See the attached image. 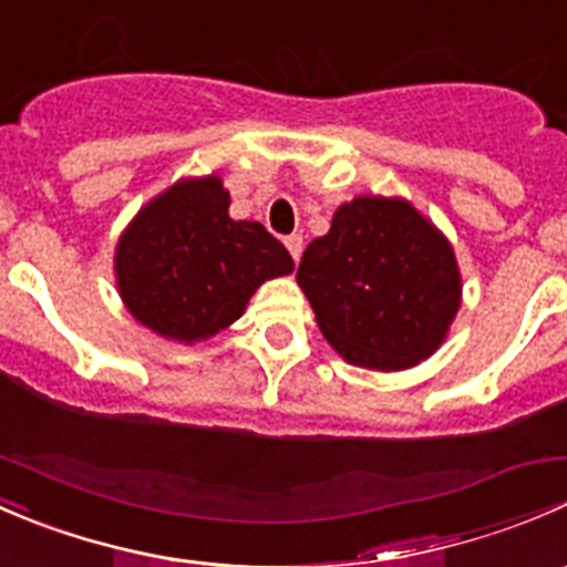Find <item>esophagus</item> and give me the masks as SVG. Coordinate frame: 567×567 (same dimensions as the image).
<instances>
[{"mask_svg": "<svg viewBox=\"0 0 567 567\" xmlns=\"http://www.w3.org/2000/svg\"><path fill=\"white\" fill-rule=\"evenodd\" d=\"M285 247H288L290 257H293V260L299 262L301 249H305V241H301V236H288V238H285Z\"/></svg>", "mask_w": 567, "mask_h": 567, "instance_id": "esophagus-1", "label": "esophagus"}]
</instances>
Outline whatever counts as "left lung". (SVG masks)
<instances>
[{
  "mask_svg": "<svg viewBox=\"0 0 567 567\" xmlns=\"http://www.w3.org/2000/svg\"><path fill=\"white\" fill-rule=\"evenodd\" d=\"M299 288L329 346L359 368L405 370L431 357L461 307L447 238L400 197H353L305 249Z\"/></svg>",
  "mask_w": 567,
  "mask_h": 567,
  "instance_id": "8db88e82",
  "label": "left lung"
}]
</instances>
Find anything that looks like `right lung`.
Returning <instances> with one entry per match:
<instances>
[{
	"mask_svg": "<svg viewBox=\"0 0 567 567\" xmlns=\"http://www.w3.org/2000/svg\"><path fill=\"white\" fill-rule=\"evenodd\" d=\"M219 175L186 177L131 219L114 249L128 312L167 340H208L238 320L266 279L293 271L288 249L260 225L227 214Z\"/></svg>",
	"mask_w": 567,
	"mask_h": 567,
	"instance_id": "obj_1",
	"label": "right lung"
}]
</instances>
